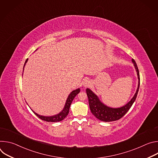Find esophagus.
I'll return each instance as SVG.
<instances>
[{
    "label": "esophagus",
    "instance_id": "obj_1",
    "mask_svg": "<svg viewBox=\"0 0 158 158\" xmlns=\"http://www.w3.org/2000/svg\"><path fill=\"white\" fill-rule=\"evenodd\" d=\"M91 82L90 81V80L89 79H85L84 81H83V85L84 87H89L90 86V85H91Z\"/></svg>",
    "mask_w": 158,
    "mask_h": 158
}]
</instances>
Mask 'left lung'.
<instances>
[{"label": "left lung", "mask_w": 158, "mask_h": 158, "mask_svg": "<svg viewBox=\"0 0 158 158\" xmlns=\"http://www.w3.org/2000/svg\"><path fill=\"white\" fill-rule=\"evenodd\" d=\"M132 62L134 64V67L137 73L138 78V85L134 96L125 106L119 108L109 107L104 104L91 89L87 88L86 93L89 99L90 110H91L92 114L100 121L104 122H110L119 120L126 114V112L129 110L135 100H136L140 85V77L139 69L136 62L133 59H132Z\"/></svg>", "instance_id": "left-lung-1"}]
</instances>
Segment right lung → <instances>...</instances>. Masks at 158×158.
<instances>
[{"label":"right lung","mask_w":158,"mask_h":158,"mask_svg":"<svg viewBox=\"0 0 158 158\" xmlns=\"http://www.w3.org/2000/svg\"><path fill=\"white\" fill-rule=\"evenodd\" d=\"M27 60L28 59H27V60H26L25 62V64H24V66L26 65V62H27ZM80 92V89L78 88L76 90H74V91H72L71 93V94L69 95L68 98H67V100H66V102H65V106L64 107V109H62V110L59 112V114H56V115H54V116H40L38 114H37L36 112H35L34 111H32L34 112V113L39 118H40V119L43 120V121H47V122H52V123H54V122H59V121H62L67 115H68L69 114V108H70V106H71V104L74 99V98L76 96V95L79 93Z\"/></svg>","instance_id":"1"}]
</instances>
